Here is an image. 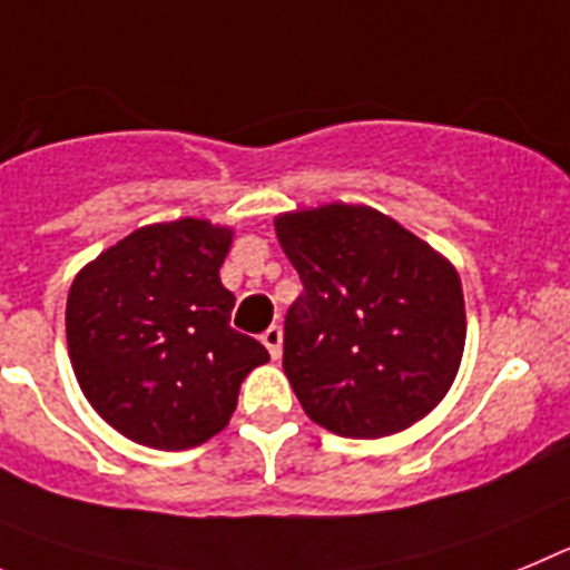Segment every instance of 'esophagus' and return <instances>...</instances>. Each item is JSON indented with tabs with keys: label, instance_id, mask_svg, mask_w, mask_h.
<instances>
[{
	"label": "esophagus",
	"instance_id": "obj_1",
	"mask_svg": "<svg viewBox=\"0 0 570 570\" xmlns=\"http://www.w3.org/2000/svg\"><path fill=\"white\" fill-rule=\"evenodd\" d=\"M261 341H264V346L269 348V355L278 361L281 357V348H284V332H281V326H269V330L261 335Z\"/></svg>",
	"mask_w": 570,
	"mask_h": 570
}]
</instances>
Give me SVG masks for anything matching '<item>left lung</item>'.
Segmentation results:
<instances>
[{
    "label": "left lung",
    "instance_id": "obj_1",
    "mask_svg": "<svg viewBox=\"0 0 570 570\" xmlns=\"http://www.w3.org/2000/svg\"><path fill=\"white\" fill-rule=\"evenodd\" d=\"M275 233L304 284L284 321V372L304 412L361 440L432 412L465 343L454 266L372 207L278 215Z\"/></svg>",
    "mask_w": 570,
    "mask_h": 570
}]
</instances>
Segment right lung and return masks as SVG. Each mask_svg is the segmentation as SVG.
<instances>
[{
    "mask_svg": "<svg viewBox=\"0 0 570 570\" xmlns=\"http://www.w3.org/2000/svg\"><path fill=\"white\" fill-rule=\"evenodd\" d=\"M233 229L198 218L153 224L76 275L68 346L90 406L141 445L181 451L229 423L238 389L269 361L229 326L222 269Z\"/></svg>",
    "mask_w": 570,
    "mask_h": 570,
    "instance_id": "right-lung-1",
    "label": "right lung"
}]
</instances>
